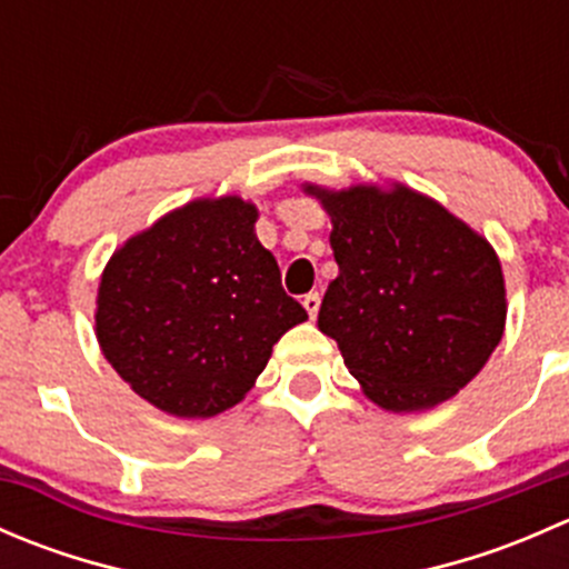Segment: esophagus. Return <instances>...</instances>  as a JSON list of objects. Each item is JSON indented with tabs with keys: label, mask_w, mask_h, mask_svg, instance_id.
I'll list each match as a JSON object with an SVG mask.
<instances>
[{
	"label": "esophagus",
	"mask_w": 569,
	"mask_h": 569,
	"mask_svg": "<svg viewBox=\"0 0 569 569\" xmlns=\"http://www.w3.org/2000/svg\"><path fill=\"white\" fill-rule=\"evenodd\" d=\"M302 306H306L308 317H311V319H317V313H319V306H321V297H319V291H311V295H306V297H302Z\"/></svg>",
	"instance_id": "34e87169"
}]
</instances>
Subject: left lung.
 <instances>
[{"mask_svg":"<svg viewBox=\"0 0 569 569\" xmlns=\"http://www.w3.org/2000/svg\"><path fill=\"white\" fill-rule=\"evenodd\" d=\"M330 214L338 278L319 330L349 375L391 412L429 410L468 386L507 321L501 261L485 237L438 200L393 183H306Z\"/></svg>","mask_w":569,"mask_h":569,"instance_id":"left-lung-1","label":"left lung"}]
</instances>
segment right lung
Instances as JSON below:
<instances>
[{
  "instance_id": "obj_1",
  "label": "right lung",
  "mask_w": 569,
  "mask_h": 569,
  "mask_svg": "<svg viewBox=\"0 0 569 569\" xmlns=\"http://www.w3.org/2000/svg\"><path fill=\"white\" fill-rule=\"evenodd\" d=\"M237 194L170 211L112 252L96 338L131 391L176 418H211L256 386L272 347L308 319Z\"/></svg>"
}]
</instances>
